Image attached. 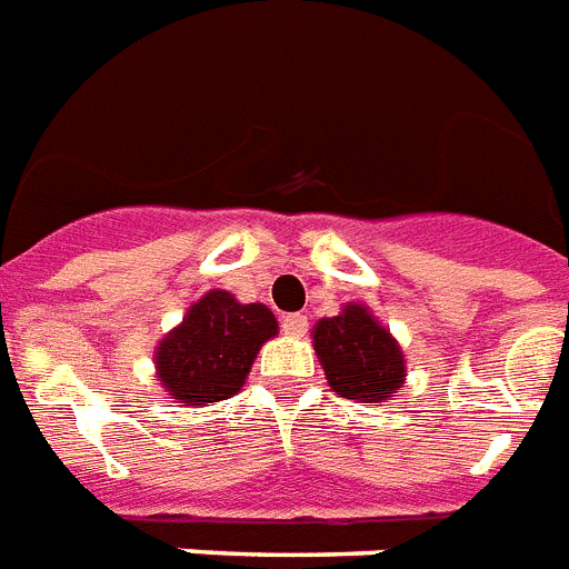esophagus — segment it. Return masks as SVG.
Returning <instances> with one entry per match:
<instances>
[{
  "label": "esophagus",
  "mask_w": 569,
  "mask_h": 569,
  "mask_svg": "<svg viewBox=\"0 0 569 569\" xmlns=\"http://www.w3.org/2000/svg\"><path fill=\"white\" fill-rule=\"evenodd\" d=\"M281 331H284L288 338H302L308 331V317L306 313H288V317L281 320Z\"/></svg>",
  "instance_id": "esophagus-1"
}]
</instances>
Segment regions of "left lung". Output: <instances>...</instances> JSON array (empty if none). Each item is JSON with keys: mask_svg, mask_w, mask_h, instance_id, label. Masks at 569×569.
<instances>
[{"mask_svg": "<svg viewBox=\"0 0 569 569\" xmlns=\"http://www.w3.org/2000/svg\"><path fill=\"white\" fill-rule=\"evenodd\" d=\"M313 352L329 388L358 402H388L406 388V356L363 302H347L338 317H322L311 329Z\"/></svg>", "mask_w": 569, "mask_h": 569, "instance_id": "left-lung-1", "label": "left lung"}]
</instances>
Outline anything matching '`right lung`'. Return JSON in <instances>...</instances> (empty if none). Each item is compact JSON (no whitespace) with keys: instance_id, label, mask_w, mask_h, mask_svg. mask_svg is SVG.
<instances>
[{"instance_id":"add662e5","label":"right lung","mask_w":569,"mask_h":569,"mask_svg":"<svg viewBox=\"0 0 569 569\" xmlns=\"http://www.w3.org/2000/svg\"><path fill=\"white\" fill-rule=\"evenodd\" d=\"M276 335L279 320L270 308L213 288L158 340L156 379L184 406L222 402L247 385L258 352Z\"/></svg>"}]
</instances>
